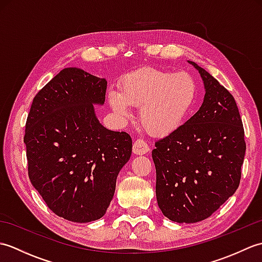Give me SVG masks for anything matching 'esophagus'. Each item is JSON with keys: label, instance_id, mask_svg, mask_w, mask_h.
Instances as JSON below:
<instances>
[{"label": "esophagus", "instance_id": "34e87169", "mask_svg": "<svg viewBox=\"0 0 262 262\" xmlns=\"http://www.w3.org/2000/svg\"><path fill=\"white\" fill-rule=\"evenodd\" d=\"M149 151V147L144 141H136L133 145V153L136 155H143L146 154Z\"/></svg>", "mask_w": 262, "mask_h": 262}]
</instances>
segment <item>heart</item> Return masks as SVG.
<instances>
[{
	"label": "heart",
	"mask_w": 262,
	"mask_h": 262,
	"mask_svg": "<svg viewBox=\"0 0 262 262\" xmlns=\"http://www.w3.org/2000/svg\"><path fill=\"white\" fill-rule=\"evenodd\" d=\"M199 98L196 79L187 72L145 68L128 74L120 90L111 89L108 103L120 121L132 116L130 105L140 107L141 125L154 136H166L185 125Z\"/></svg>",
	"instance_id": "heart-1"
}]
</instances>
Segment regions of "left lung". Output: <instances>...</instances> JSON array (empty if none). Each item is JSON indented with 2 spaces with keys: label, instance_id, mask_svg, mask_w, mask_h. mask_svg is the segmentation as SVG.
I'll list each match as a JSON object with an SVG mask.
<instances>
[{
  "label": "left lung",
  "instance_id": "8db88e82",
  "mask_svg": "<svg viewBox=\"0 0 262 262\" xmlns=\"http://www.w3.org/2000/svg\"><path fill=\"white\" fill-rule=\"evenodd\" d=\"M188 63L204 82V101L180 129L158 141L152 151L158 205L177 223L206 220L233 196L246 154L234 98L207 71Z\"/></svg>",
  "mask_w": 262,
  "mask_h": 262
}]
</instances>
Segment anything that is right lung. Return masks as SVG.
I'll return each instance as SVG.
<instances>
[{"instance_id":"right-lung-1","label":"right lung","mask_w":262,"mask_h":262,"mask_svg":"<svg viewBox=\"0 0 262 262\" xmlns=\"http://www.w3.org/2000/svg\"><path fill=\"white\" fill-rule=\"evenodd\" d=\"M107 81L68 68L33 98L26 122L28 174L55 214L89 223L105 214L116 180L132 155L125 132L100 124Z\"/></svg>"}]
</instances>
